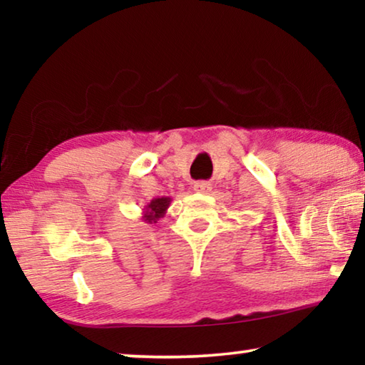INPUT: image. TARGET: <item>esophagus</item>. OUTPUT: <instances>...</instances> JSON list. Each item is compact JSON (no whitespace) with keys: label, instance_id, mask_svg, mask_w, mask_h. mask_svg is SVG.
<instances>
[{"label":"esophagus","instance_id":"obj_1","mask_svg":"<svg viewBox=\"0 0 365 365\" xmlns=\"http://www.w3.org/2000/svg\"><path fill=\"white\" fill-rule=\"evenodd\" d=\"M193 188H195V191H197V193H209L212 188V185L209 182H196Z\"/></svg>","mask_w":365,"mask_h":365}]
</instances>
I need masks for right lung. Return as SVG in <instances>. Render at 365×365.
Instances as JSON below:
<instances>
[{"instance_id":"add662e5","label":"right lung","mask_w":365,"mask_h":365,"mask_svg":"<svg viewBox=\"0 0 365 365\" xmlns=\"http://www.w3.org/2000/svg\"><path fill=\"white\" fill-rule=\"evenodd\" d=\"M170 201H172V197H169V196L154 197V200H151L145 206L141 219H143V222H146V224H156V222L160 217H164L165 212H168Z\"/></svg>"}]
</instances>
